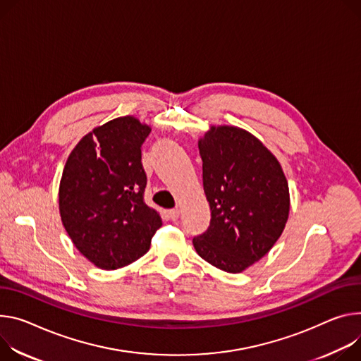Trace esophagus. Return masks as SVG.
<instances>
[{
    "label": "esophagus",
    "mask_w": 361,
    "mask_h": 361,
    "mask_svg": "<svg viewBox=\"0 0 361 361\" xmlns=\"http://www.w3.org/2000/svg\"><path fill=\"white\" fill-rule=\"evenodd\" d=\"M169 217H170L171 220H177V219L180 217V210H178V209H171V210H169Z\"/></svg>",
    "instance_id": "esophagus-1"
}]
</instances>
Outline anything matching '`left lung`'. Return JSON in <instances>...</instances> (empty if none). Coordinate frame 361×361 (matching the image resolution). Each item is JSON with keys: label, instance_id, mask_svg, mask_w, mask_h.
<instances>
[{"label": "left lung", "instance_id": "obj_1", "mask_svg": "<svg viewBox=\"0 0 361 361\" xmlns=\"http://www.w3.org/2000/svg\"><path fill=\"white\" fill-rule=\"evenodd\" d=\"M199 149L212 217L192 245L213 267L238 274L264 257L282 235L288 181L269 149L240 128L212 126Z\"/></svg>", "mask_w": 361, "mask_h": 361}]
</instances>
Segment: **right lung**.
Masks as SVG:
<instances>
[{
    "instance_id": "right-lung-1",
    "label": "right lung",
    "mask_w": 361,
    "mask_h": 361,
    "mask_svg": "<svg viewBox=\"0 0 361 361\" xmlns=\"http://www.w3.org/2000/svg\"><path fill=\"white\" fill-rule=\"evenodd\" d=\"M151 129L116 118L80 140L64 166L59 207L64 228L93 265L114 271L144 256L161 227L144 202L141 148Z\"/></svg>"
}]
</instances>
